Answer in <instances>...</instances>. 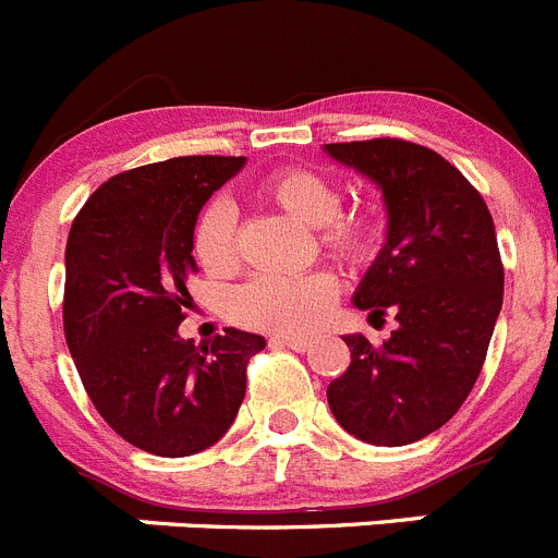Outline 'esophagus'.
<instances>
[{
	"mask_svg": "<svg viewBox=\"0 0 558 558\" xmlns=\"http://www.w3.org/2000/svg\"><path fill=\"white\" fill-rule=\"evenodd\" d=\"M269 344H272V348H289V350H298V353H305V350H311L314 341H311L308 336H272Z\"/></svg>",
	"mask_w": 558,
	"mask_h": 558,
	"instance_id": "1",
	"label": "esophagus"
}]
</instances>
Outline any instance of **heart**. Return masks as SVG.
Listing matches in <instances>:
<instances>
[{"instance_id": "b5f03b06", "label": "heart", "mask_w": 558, "mask_h": 558, "mask_svg": "<svg viewBox=\"0 0 558 558\" xmlns=\"http://www.w3.org/2000/svg\"><path fill=\"white\" fill-rule=\"evenodd\" d=\"M260 194L298 222L316 228L325 255L341 267L359 269L373 260L380 244V222L373 210H339V189L325 174L305 167H286L264 178ZM192 253L214 278L239 269L235 208L228 199H210L194 219ZM336 278L330 272H308L300 278L260 275L233 291L230 316L244 328L267 333H308L328 316L336 300Z\"/></svg>"}]
</instances>
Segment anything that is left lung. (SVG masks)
I'll return each mask as SVG.
<instances>
[{"label":"left lung","instance_id":"obj_1","mask_svg":"<svg viewBox=\"0 0 558 558\" xmlns=\"http://www.w3.org/2000/svg\"><path fill=\"white\" fill-rule=\"evenodd\" d=\"M384 194L386 244L355 289L369 323L395 314L384 344L344 336L350 366L330 380L336 423L369 445L423 439L461 409L484 366L504 305L495 222L470 180L403 138L325 144Z\"/></svg>","mask_w":558,"mask_h":558}]
</instances>
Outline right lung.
<instances>
[{"label": "right lung", "instance_id": "1", "mask_svg": "<svg viewBox=\"0 0 558 558\" xmlns=\"http://www.w3.org/2000/svg\"><path fill=\"white\" fill-rule=\"evenodd\" d=\"M247 158L185 155L110 178L66 242L63 330L80 380L124 441L163 459L210 448L233 425L264 336L225 328L197 348L178 328L197 272L192 228Z\"/></svg>", "mask_w": 558, "mask_h": 558}]
</instances>
